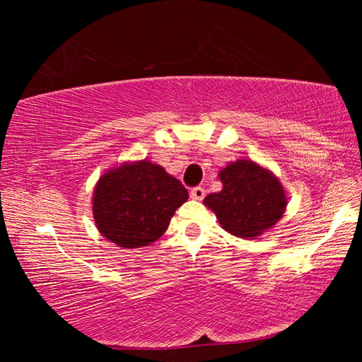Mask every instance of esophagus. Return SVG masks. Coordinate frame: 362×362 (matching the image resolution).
<instances>
[{
	"label": "esophagus",
	"instance_id": "esophagus-1",
	"mask_svg": "<svg viewBox=\"0 0 362 362\" xmlns=\"http://www.w3.org/2000/svg\"><path fill=\"white\" fill-rule=\"evenodd\" d=\"M189 196H192L194 201H201L206 196V189L203 187H194L192 188V192H189Z\"/></svg>",
	"mask_w": 362,
	"mask_h": 362
}]
</instances>
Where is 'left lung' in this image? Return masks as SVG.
<instances>
[{
  "mask_svg": "<svg viewBox=\"0 0 362 362\" xmlns=\"http://www.w3.org/2000/svg\"><path fill=\"white\" fill-rule=\"evenodd\" d=\"M223 188L204 198L223 228L244 240H255L276 225L287 206L284 187L272 170L250 159H238L218 173Z\"/></svg>",
  "mask_w": 362,
  "mask_h": 362,
  "instance_id": "obj_1",
  "label": "left lung"
}]
</instances>
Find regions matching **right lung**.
I'll return each mask as SVG.
<instances>
[{
	"mask_svg": "<svg viewBox=\"0 0 362 362\" xmlns=\"http://www.w3.org/2000/svg\"><path fill=\"white\" fill-rule=\"evenodd\" d=\"M188 199L175 177L148 159L122 163L103 174L94 188L97 230L122 249L144 247L168 230L174 212Z\"/></svg>",
	"mask_w": 362,
	"mask_h": 362,
	"instance_id": "1",
	"label": "right lung"
}]
</instances>
